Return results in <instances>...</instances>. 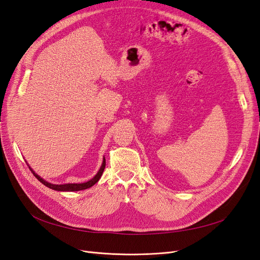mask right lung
<instances>
[{
	"mask_svg": "<svg viewBox=\"0 0 260 260\" xmlns=\"http://www.w3.org/2000/svg\"><path fill=\"white\" fill-rule=\"evenodd\" d=\"M27 162V161H26ZM29 166V164H27ZM105 165H106V161H105V157H103V162H102V166L100 167L98 174L94 176L92 179H90L89 181H86V182H82V183H64V184H53V183H50L48 182V181L44 180L43 178H41L40 176H39L38 174H36V171L31 168L29 166V169L31 170V172H32L34 176L40 181V182L42 184H44L45 186H48L50 188H52V190H55V191H60V192H76V191H81V190H85V188H89L91 186H93L94 184H95L98 181L101 179L102 175H103V171L105 169Z\"/></svg>",
	"mask_w": 260,
	"mask_h": 260,
	"instance_id": "1",
	"label": "right lung"
}]
</instances>
